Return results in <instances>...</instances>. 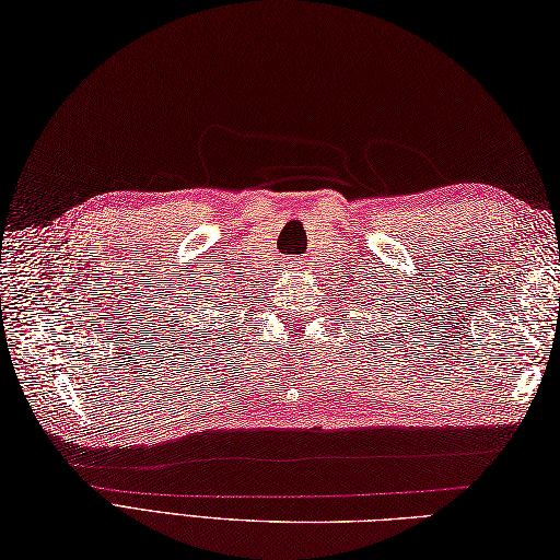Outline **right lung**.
Wrapping results in <instances>:
<instances>
[{
	"label": "right lung",
	"instance_id": "add662e5",
	"mask_svg": "<svg viewBox=\"0 0 560 560\" xmlns=\"http://www.w3.org/2000/svg\"><path fill=\"white\" fill-rule=\"evenodd\" d=\"M218 332H221V330H218Z\"/></svg>",
	"mask_w": 560,
	"mask_h": 560
}]
</instances>
